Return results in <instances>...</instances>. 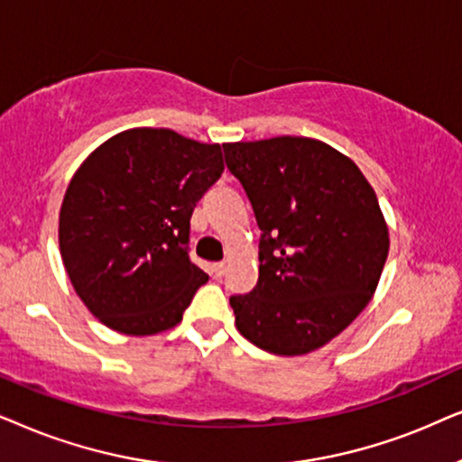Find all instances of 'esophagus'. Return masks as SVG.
<instances>
[{
    "mask_svg": "<svg viewBox=\"0 0 462 462\" xmlns=\"http://www.w3.org/2000/svg\"><path fill=\"white\" fill-rule=\"evenodd\" d=\"M224 273H226V263L224 262H217V263H213V266H211V274L215 276V279H221Z\"/></svg>",
    "mask_w": 462,
    "mask_h": 462,
    "instance_id": "esophagus-1",
    "label": "esophagus"
}]
</instances>
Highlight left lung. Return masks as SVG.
<instances>
[{
  "mask_svg": "<svg viewBox=\"0 0 462 462\" xmlns=\"http://www.w3.org/2000/svg\"><path fill=\"white\" fill-rule=\"evenodd\" d=\"M260 238V279L232 295L236 329L268 353L321 348L348 328L376 291L389 226L359 167L310 137L224 143Z\"/></svg>",
  "mask_w": 462,
  "mask_h": 462,
  "instance_id": "1",
  "label": "left lung"
}]
</instances>
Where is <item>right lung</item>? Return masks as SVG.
<instances>
[{
  "mask_svg": "<svg viewBox=\"0 0 462 462\" xmlns=\"http://www.w3.org/2000/svg\"><path fill=\"white\" fill-rule=\"evenodd\" d=\"M224 173L219 143L128 128L79 164L59 213V249L78 298L109 329L175 328L208 276L189 262V217Z\"/></svg>",
  "mask_w": 462,
  "mask_h": 462,
  "instance_id": "1",
  "label": "right lung"
}]
</instances>
